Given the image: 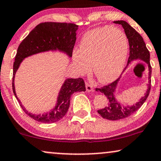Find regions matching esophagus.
Here are the masks:
<instances>
[{
  "mask_svg": "<svg viewBox=\"0 0 161 161\" xmlns=\"http://www.w3.org/2000/svg\"><path fill=\"white\" fill-rule=\"evenodd\" d=\"M85 86H86V90L87 92H91L93 91V87L91 84H90L88 82L85 83Z\"/></svg>",
  "mask_w": 161,
  "mask_h": 161,
  "instance_id": "esophagus-1",
  "label": "esophagus"
}]
</instances>
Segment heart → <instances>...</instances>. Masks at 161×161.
Masks as SVG:
<instances>
[{
  "label": "heart",
  "mask_w": 161,
  "mask_h": 161,
  "mask_svg": "<svg viewBox=\"0 0 161 161\" xmlns=\"http://www.w3.org/2000/svg\"><path fill=\"white\" fill-rule=\"evenodd\" d=\"M128 54V41L123 32L115 27L103 26L87 32L73 53L75 67L82 74L91 71L92 65L98 81L108 84L115 81L124 69Z\"/></svg>",
  "instance_id": "b5f03b06"
}]
</instances>
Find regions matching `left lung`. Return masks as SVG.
<instances>
[{
	"mask_svg": "<svg viewBox=\"0 0 161 161\" xmlns=\"http://www.w3.org/2000/svg\"><path fill=\"white\" fill-rule=\"evenodd\" d=\"M113 23L122 25L128 39V42H129L130 57L129 59H128L125 70L128 67V65L131 63V62L137 60V59L142 60L148 65V70H149L148 79H149V81H148L147 84V90L146 91L144 96L141 97L138 102H136V104L131 106H124L120 102H118L116 98H115V90H116L118 83H119L121 77L110 85L101 87V88H96V91L104 93L109 100L108 105L104 108L98 110V113L104 119L111 120V121L125 119V118L133 114L135 112H136L142 106V104L147 100L149 92H150L152 74V67L150 65V61H149L150 53H149V50L146 46L143 37H141L138 32L136 31V29H134L126 21L117 20L114 21Z\"/></svg>",
	"mask_w": 161,
	"mask_h": 161,
	"instance_id": "1",
	"label": "left lung"
}]
</instances>
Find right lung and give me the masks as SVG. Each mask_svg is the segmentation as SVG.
<instances>
[{
    "mask_svg": "<svg viewBox=\"0 0 161 161\" xmlns=\"http://www.w3.org/2000/svg\"><path fill=\"white\" fill-rule=\"evenodd\" d=\"M78 27L79 25L74 23L54 22L40 23L30 32L18 47L13 65L12 90L23 111L35 121L51 124L63 119L69 108L72 94L75 92L85 91L86 90L85 82L82 78L66 79L59 92L54 108L43 114H33L23 106L16 95L14 76L17 70L25 58L39 53L59 51L71 57Z\"/></svg>",
    "mask_w": 161,
    "mask_h": 161,
    "instance_id": "right-lung-1",
    "label": "right lung"
}]
</instances>
